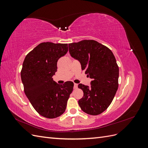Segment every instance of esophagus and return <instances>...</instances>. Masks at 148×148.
<instances>
[{
    "label": "esophagus",
    "mask_w": 148,
    "mask_h": 148,
    "mask_svg": "<svg viewBox=\"0 0 148 148\" xmlns=\"http://www.w3.org/2000/svg\"><path fill=\"white\" fill-rule=\"evenodd\" d=\"M78 88V84H76V83H74V88L76 89Z\"/></svg>",
    "instance_id": "esophagus-1"
}]
</instances>
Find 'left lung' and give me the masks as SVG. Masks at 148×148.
<instances>
[{
	"mask_svg": "<svg viewBox=\"0 0 148 148\" xmlns=\"http://www.w3.org/2000/svg\"><path fill=\"white\" fill-rule=\"evenodd\" d=\"M69 47L71 56L92 79L90 87L78 84L84 93L78 101L80 108L88 114L99 115L108 108L119 87V69L114 53L95 40L70 43Z\"/></svg>",
	"mask_w": 148,
	"mask_h": 148,
	"instance_id": "8db88e82",
	"label": "left lung"
}]
</instances>
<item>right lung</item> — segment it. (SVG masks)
Wrapping results in <instances>:
<instances>
[{"label":"right lung","mask_w":148,"mask_h":148,"mask_svg":"<svg viewBox=\"0 0 148 148\" xmlns=\"http://www.w3.org/2000/svg\"><path fill=\"white\" fill-rule=\"evenodd\" d=\"M67 52V44L42 42L23 61L21 78L25 93L37 112L46 118L54 119L63 114L73 91L72 82L62 85L52 79L58 60Z\"/></svg>","instance_id":"right-lung-1"}]
</instances>
